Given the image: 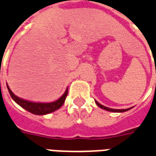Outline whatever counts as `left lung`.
<instances>
[{
  "mask_svg": "<svg viewBox=\"0 0 156 156\" xmlns=\"http://www.w3.org/2000/svg\"><path fill=\"white\" fill-rule=\"evenodd\" d=\"M96 104L100 107V108H101L103 110H108V111H111V112H125V111H128V110H130L131 108H128V109H125V110H115V109H110V108H108V107H105L104 105H102L100 103H98L97 101H96Z\"/></svg>",
  "mask_w": 156,
  "mask_h": 156,
  "instance_id": "8db88e82",
  "label": "left lung"
}]
</instances>
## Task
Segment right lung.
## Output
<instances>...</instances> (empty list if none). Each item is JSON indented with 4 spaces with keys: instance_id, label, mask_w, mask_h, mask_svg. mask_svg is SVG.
<instances>
[{
    "instance_id": "add662e5",
    "label": "right lung",
    "mask_w": 156,
    "mask_h": 156,
    "mask_svg": "<svg viewBox=\"0 0 156 156\" xmlns=\"http://www.w3.org/2000/svg\"><path fill=\"white\" fill-rule=\"evenodd\" d=\"M7 88H8V91H9V95L12 97V99L14 100L18 105H20V106L23 107V109H25L26 110H28L32 114L37 115L50 114V113L54 112L55 110L59 109L64 104L65 98H66L68 95L67 88L62 97L57 100V101H55L51 102V103H35V102L28 101H25V100H23L20 97H16L15 94L12 92L11 90L9 89L8 85H7Z\"/></svg>"
}]
</instances>
